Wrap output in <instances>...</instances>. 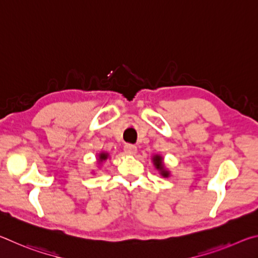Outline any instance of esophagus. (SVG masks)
Wrapping results in <instances>:
<instances>
[{
  "label": "esophagus",
  "instance_id": "1",
  "mask_svg": "<svg viewBox=\"0 0 258 258\" xmlns=\"http://www.w3.org/2000/svg\"><path fill=\"white\" fill-rule=\"evenodd\" d=\"M124 151H125L127 155L134 156V155L138 152V148L135 147L134 145H126V146L124 147Z\"/></svg>",
  "mask_w": 258,
  "mask_h": 258
}]
</instances>
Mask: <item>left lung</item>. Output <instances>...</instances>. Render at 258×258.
Wrapping results in <instances>:
<instances>
[{
  "mask_svg": "<svg viewBox=\"0 0 258 258\" xmlns=\"http://www.w3.org/2000/svg\"><path fill=\"white\" fill-rule=\"evenodd\" d=\"M151 160H152V163H154V166L156 167V169L159 172L161 176L169 177V175H171V172H169L168 168L165 166L163 156L154 155L151 157Z\"/></svg>",
  "mask_w": 258,
  "mask_h": 258,
  "instance_id": "1",
  "label": "left lung"
}]
</instances>
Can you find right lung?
<instances>
[{"label": "right lung", "instance_id": "add662e5", "mask_svg": "<svg viewBox=\"0 0 258 258\" xmlns=\"http://www.w3.org/2000/svg\"><path fill=\"white\" fill-rule=\"evenodd\" d=\"M109 157H110V155H109L108 152H106V151L99 152V154H98V159H97L98 165H101L103 161H106L107 159H109Z\"/></svg>", "mask_w": 258, "mask_h": 258}]
</instances>
